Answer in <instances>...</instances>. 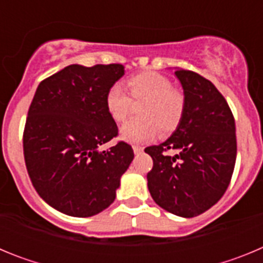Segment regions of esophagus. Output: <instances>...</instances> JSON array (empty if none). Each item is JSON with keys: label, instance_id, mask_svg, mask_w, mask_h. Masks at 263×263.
<instances>
[{"label": "esophagus", "instance_id": "1", "mask_svg": "<svg viewBox=\"0 0 263 263\" xmlns=\"http://www.w3.org/2000/svg\"><path fill=\"white\" fill-rule=\"evenodd\" d=\"M133 152L134 154H141L143 152V147H141V146H133Z\"/></svg>", "mask_w": 263, "mask_h": 263}]
</instances>
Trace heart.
Masks as SVG:
<instances>
[{"mask_svg": "<svg viewBox=\"0 0 263 263\" xmlns=\"http://www.w3.org/2000/svg\"><path fill=\"white\" fill-rule=\"evenodd\" d=\"M130 97L118 84L111 85L105 96V106L116 122L129 116L132 101H143L138 109L139 118L126 121L120 129L121 139L130 143L152 141L168 134L178 126L184 111V95L174 89L173 83L158 72L146 71L127 80Z\"/></svg>", "mask_w": 263, "mask_h": 263, "instance_id": "obj_1", "label": "heart"}]
</instances>
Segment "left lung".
Segmentation results:
<instances>
[{"label":"left lung","mask_w":263,"mask_h":263,"mask_svg":"<svg viewBox=\"0 0 263 263\" xmlns=\"http://www.w3.org/2000/svg\"><path fill=\"white\" fill-rule=\"evenodd\" d=\"M184 111L167 141L145 148L153 158L147 187L155 203L180 217L215 205L231 183L237 155L232 110L217 88L196 72L176 68ZM175 149L171 157L165 152Z\"/></svg>","instance_id":"1"}]
</instances>
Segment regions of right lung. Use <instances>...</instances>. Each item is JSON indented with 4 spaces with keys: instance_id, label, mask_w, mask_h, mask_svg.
<instances>
[{
    "instance_id": "1",
    "label": "right lung",
    "mask_w": 263,
    "mask_h": 263,
    "mask_svg": "<svg viewBox=\"0 0 263 263\" xmlns=\"http://www.w3.org/2000/svg\"><path fill=\"white\" fill-rule=\"evenodd\" d=\"M124 73L122 64H71L36 88L23 132L25 163L39 196L64 215L106 210L133 160L125 142L99 148L118 134L105 96Z\"/></svg>"
}]
</instances>
